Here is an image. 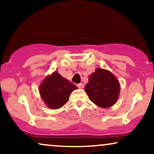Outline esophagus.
<instances>
[{
    "mask_svg": "<svg viewBox=\"0 0 154 154\" xmlns=\"http://www.w3.org/2000/svg\"><path fill=\"white\" fill-rule=\"evenodd\" d=\"M77 87L79 88H80V89H82V88H84V85H83V83H79V84H78L77 85Z\"/></svg>",
    "mask_w": 154,
    "mask_h": 154,
    "instance_id": "obj_1",
    "label": "esophagus"
}]
</instances>
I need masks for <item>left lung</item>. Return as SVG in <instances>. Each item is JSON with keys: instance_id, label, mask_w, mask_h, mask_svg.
Masks as SVG:
<instances>
[{"instance_id": "left-lung-1", "label": "left lung", "mask_w": 154, "mask_h": 154, "mask_svg": "<svg viewBox=\"0 0 154 154\" xmlns=\"http://www.w3.org/2000/svg\"><path fill=\"white\" fill-rule=\"evenodd\" d=\"M120 84L116 77L109 71L97 69L89 76L85 90L94 104L109 108L116 102L120 93Z\"/></svg>"}]
</instances>
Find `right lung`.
Returning a JSON list of instances; mask_svg holds the SVG:
<instances>
[{
	"label": "right lung",
	"mask_w": 154,
	"mask_h": 154,
	"mask_svg": "<svg viewBox=\"0 0 154 154\" xmlns=\"http://www.w3.org/2000/svg\"><path fill=\"white\" fill-rule=\"evenodd\" d=\"M77 89L74 84L65 79L58 72L54 71L42 82L39 91L42 100L48 108L57 109L69 101L73 90Z\"/></svg>",
	"instance_id": "add662e5"
}]
</instances>
